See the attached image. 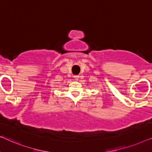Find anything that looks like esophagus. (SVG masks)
<instances>
[{
  "instance_id": "34e87169",
  "label": "esophagus",
  "mask_w": 152,
  "mask_h": 152,
  "mask_svg": "<svg viewBox=\"0 0 152 152\" xmlns=\"http://www.w3.org/2000/svg\"><path fill=\"white\" fill-rule=\"evenodd\" d=\"M74 77H75V80H78L79 77H80V76H79V75H75Z\"/></svg>"
}]
</instances>
